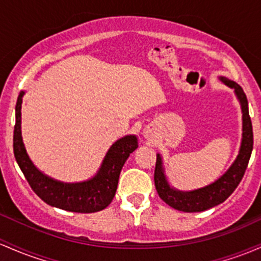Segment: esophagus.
I'll use <instances>...</instances> for the list:
<instances>
[{
  "label": "esophagus",
  "instance_id": "34e87169",
  "mask_svg": "<svg viewBox=\"0 0 261 261\" xmlns=\"http://www.w3.org/2000/svg\"><path fill=\"white\" fill-rule=\"evenodd\" d=\"M142 134H144V137H145V139H150V137H151V133H150V131L147 130V128H145L144 133H142Z\"/></svg>",
  "mask_w": 261,
  "mask_h": 261
}]
</instances>
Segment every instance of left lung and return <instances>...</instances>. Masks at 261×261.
<instances>
[{"instance_id":"obj_1","label":"left lung","mask_w":261,"mask_h":261,"mask_svg":"<svg viewBox=\"0 0 261 261\" xmlns=\"http://www.w3.org/2000/svg\"><path fill=\"white\" fill-rule=\"evenodd\" d=\"M219 80L224 83L227 87L234 89V94L239 100L240 108H242L243 127L239 152L230 167L218 179L205 187L193 191L176 190L168 183L162 157L161 154L157 153L156 167H154V187L160 198L177 211L187 212V213L203 212L224 202L242 181L247 170L251 151H253V126H251V120L249 116L247 95L243 91L242 87L233 80L225 76H219Z\"/></svg>"}]
</instances>
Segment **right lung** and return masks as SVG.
Here are the masks:
<instances>
[{"instance_id": "1", "label": "right lung", "mask_w": 261, "mask_h": 261, "mask_svg": "<svg viewBox=\"0 0 261 261\" xmlns=\"http://www.w3.org/2000/svg\"><path fill=\"white\" fill-rule=\"evenodd\" d=\"M24 91L16 104V125L13 131V152L19 168L34 193L47 204L75 213H94L105 210L111 203L117 188L121 168L130 153L139 147L135 135H126L114 142L108 150L95 176L83 182L67 183L54 179L39 171L25 150L21 131V109Z\"/></svg>"}]
</instances>
